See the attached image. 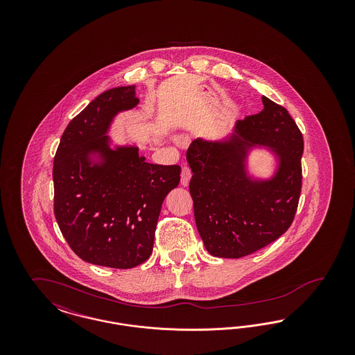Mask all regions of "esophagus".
I'll return each mask as SVG.
<instances>
[{
    "label": "esophagus",
    "mask_w": 355,
    "mask_h": 355,
    "mask_svg": "<svg viewBox=\"0 0 355 355\" xmlns=\"http://www.w3.org/2000/svg\"><path fill=\"white\" fill-rule=\"evenodd\" d=\"M190 178H191V170H190L189 166H186L185 165V166L182 168V173H181V185L187 186Z\"/></svg>",
    "instance_id": "1"
}]
</instances>
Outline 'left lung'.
<instances>
[{
	"instance_id": "left-lung-1",
	"label": "left lung",
	"mask_w": 355,
	"mask_h": 355,
	"mask_svg": "<svg viewBox=\"0 0 355 355\" xmlns=\"http://www.w3.org/2000/svg\"><path fill=\"white\" fill-rule=\"evenodd\" d=\"M262 102L261 113L236 121L230 138H197L186 153L196 225L214 257L241 258L268 246L290 227L298 207L302 133L284 106L265 96ZM257 146L279 158L270 180L247 174V154Z\"/></svg>"
}]
</instances>
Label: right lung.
I'll return each instance as SVG.
<instances>
[{"label": "right lung", "mask_w": 355, "mask_h": 355, "mask_svg": "<svg viewBox=\"0 0 355 355\" xmlns=\"http://www.w3.org/2000/svg\"><path fill=\"white\" fill-rule=\"evenodd\" d=\"M135 86L103 92L69 122L53 165L54 216L85 262L132 269L153 252L161 206L180 184L178 165H154L137 146L110 148L119 112L138 105Z\"/></svg>", "instance_id": "add662e5"}]
</instances>
